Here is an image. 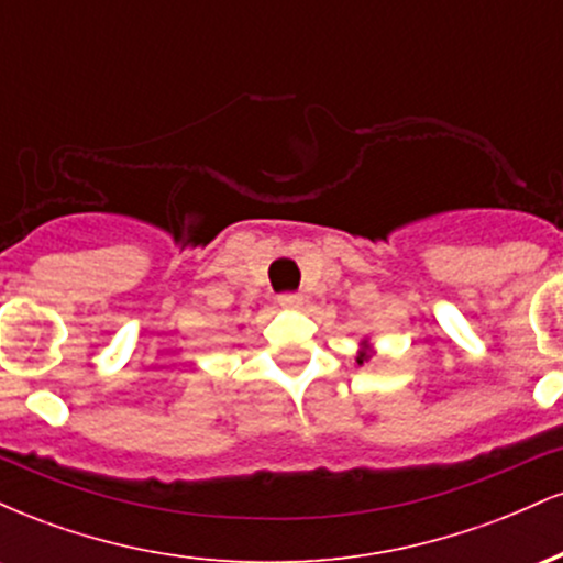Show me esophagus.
<instances>
[{
	"label": "esophagus",
	"instance_id": "esophagus-1",
	"mask_svg": "<svg viewBox=\"0 0 563 563\" xmlns=\"http://www.w3.org/2000/svg\"><path fill=\"white\" fill-rule=\"evenodd\" d=\"M277 301H280V307H288V309H296L303 303V296L301 294H280L277 296Z\"/></svg>",
	"mask_w": 563,
	"mask_h": 563
}]
</instances>
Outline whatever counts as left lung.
Wrapping results in <instances>:
<instances>
[{
	"label": "left lung",
	"mask_w": 563,
	"mask_h": 563,
	"mask_svg": "<svg viewBox=\"0 0 563 563\" xmlns=\"http://www.w3.org/2000/svg\"><path fill=\"white\" fill-rule=\"evenodd\" d=\"M371 357H373V346L367 344V339L360 341V349H357V357H354V363L363 365V363H367V360H371Z\"/></svg>",
	"instance_id": "left-lung-1"
}]
</instances>
